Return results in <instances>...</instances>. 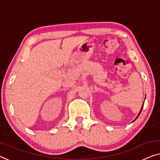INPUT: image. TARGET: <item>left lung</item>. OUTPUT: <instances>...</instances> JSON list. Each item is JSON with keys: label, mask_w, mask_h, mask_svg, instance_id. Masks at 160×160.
I'll return each instance as SVG.
<instances>
[{"label": "left lung", "mask_w": 160, "mask_h": 160, "mask_svg": "<svg viewBox=\"0 0 160 160\" xmlns=\"http://www.w3.org/2000/svg\"><path fill=\"white\" fill-rule=\"evenodd\" d=\"M142 108H143V106H142ZM142 109H141V110H140V112H139V113H138V115H139V114H140V113H141V112H142ZM138 116L137 117H136V118H138ZM135 119V120H136Z\"/></svg>", "instance_id": "left-lung-1"}]
</instances>
